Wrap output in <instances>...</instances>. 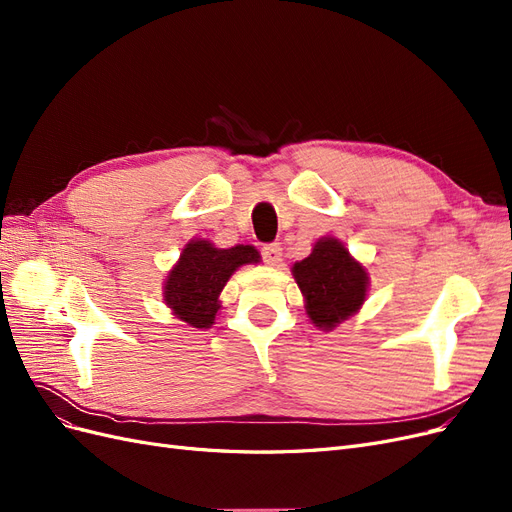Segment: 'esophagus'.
<instances>
[{
	"mask_svg": "<svg viewBox=\"0 0 512 512\" xmlns=\"http://www.w3.org/2000/svg\"><path fill=\"white\" fill-rule=\"evenodd\" d=\"M262 258H265L267 265L280 267V262H282V245L280 243L265 245V247H262Z\"/></svg>",
	"mask_w": 512,
	"mask_h": 512,
	"instance_id": "34e87169",
	"label": "esophagus"
}]
</instances>
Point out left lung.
Segmentation results:
<instances>
[{
	"label": "left lung",
	"instance_id": "1",
	"mask_svg": "<svg viewBox=\"0 0 512 512\" xmlns=\"http://www.w3.org/2000/svg\"><path fill=\"white\" fill-rule=\"evenodd\" d=\"M292 277L297 282L305 314L320 331H333L363 307L369 290V273L348 247L335 237H322L312 254L294 262Z\"/></svg>",
	"mask_w": 512,
	"mask_h": 512
}]
</instances>
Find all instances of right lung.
<instances>
[{
    "instance_id": "1",
    "label": "right lung",
    "mask_w": 512,
    "mask_h": 512,
    "mask_svg": "<svg viewBox=\"0 0 512 512\" xmlns=\"http://www.w3.org/2000/svg\"><path fill=\"white\" fill-rule=\"evenodd\" d=\"M260 252L254 245L215 247L209 239H190L179 260L166 273L162 297L170 314L194 329H211L222 301L226 282L239 267L258 265Z\"/></svg>"
}]
</instances>
